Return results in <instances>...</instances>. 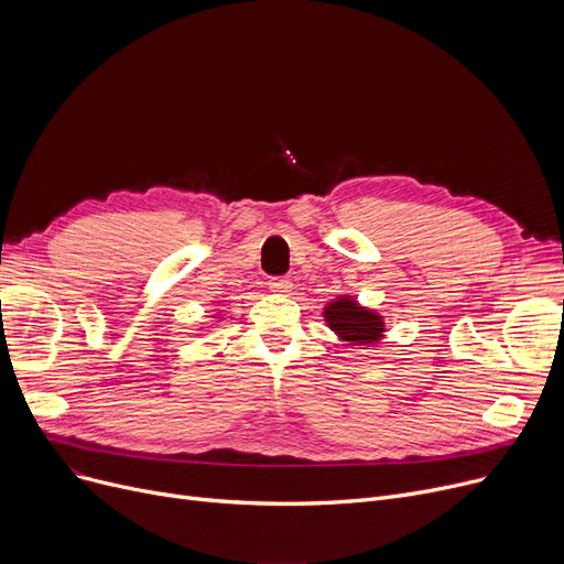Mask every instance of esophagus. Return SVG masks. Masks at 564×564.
Here are the masks:
<instances>
[{"instance_id":"1","label":"esophagus","mask_w":564,"mask_h":564,"mask_svg":"<svg viewBox=\"0 0 564 564\" xmlns=\"http://www.w3.org/2000/svg\"><path fill=\"white\" fill-rule=\"evenodd\" d=\"M267 288H270V292L274 294H288L292 283L288 279H270V283H267Z\"/></svg>"}]
</instances>
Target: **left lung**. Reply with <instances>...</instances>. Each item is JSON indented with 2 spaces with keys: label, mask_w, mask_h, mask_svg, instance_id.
<instances>
[{
  "label": "left lung",
  "mask_w": 564,
  "mask_h": 564,
  "mask_svg": "<svg viewBox=\"0 0 564 564\" xmlns=\"http://www.w3.org/2000/svg\"><path fill=\"white\" fill-rule=\"evenodd\" d=\"M324 324L334 332L338 343L349 347L370 349L387 336V319L370 306H364L354 294L343 292L322 308Z\"/></svg>",
  "instance_id": "obj_1"
}]
</instances>
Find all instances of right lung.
Returning <instances> with one entry per match:
<instances>
[{"label":"right lung","instance_id":"obj_1","mask_svg":"<svg viewBox=\"0 0 564 564\" xmlns=\"http://www.w3.org/2000/svg\"><path fill=\"white\" fill-rule=\"evenodd\" d=\"M210 317H213V322H207V327L203 324V327H200L198 332H210V329H215V322H219V319H221V311H217V308H215V313H213Z\"/></svg>","mask_w":564,"mask_h":564}]
</instances>
